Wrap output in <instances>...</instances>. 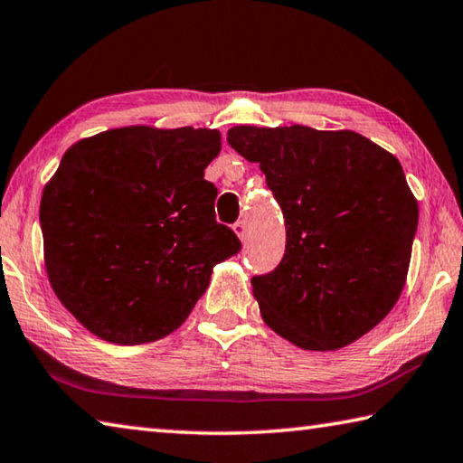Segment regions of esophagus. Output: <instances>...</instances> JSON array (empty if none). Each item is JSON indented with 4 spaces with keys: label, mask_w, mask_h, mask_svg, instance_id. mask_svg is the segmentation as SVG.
<instances>
[{
    "label": "esophagus",
    "mask_w": 463,
    "mask_h": 463,
    "mask_svg": "<svg viewBox=\"0 0 463 463\" xmlns=\"http://www.w3.org/2000/svg\"><path fill=\"white\" fill-rule=\"evenodd\" d=\"M232 231H234V234H237V237L241 239V241H245L247 239V222L245 221H239V222H234L232 224Z\"/></svg>",
    "instance_id": "34e87169"
}]
</instances>
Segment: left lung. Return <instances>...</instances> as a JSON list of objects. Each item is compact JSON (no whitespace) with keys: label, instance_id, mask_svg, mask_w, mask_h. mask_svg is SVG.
<instances>
[{"label":"left lung","instance_id":"obj_1","mask_svg":"<svg viewBox=\"0 0 463 463\" xmlns=\"http://www.w3.org/2000/svg\"><path fill=\"white\" fill-rule=\"evenodd\" d=\"M226 139L259 164L288 229L281 263L250 279L263 322L304 350L363 338L407 281L419 206L399 159L348 129L239 125Z\"/></svg>","mask_w":463,"mask_h":463}]
</instances>
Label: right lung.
Returning <instances> with one entry per match:
<instances>
[{"label": "right lung", "instance_id": "obj_1", "mask_svg": "<svg viewBox=\"0 0 463 463\" xmlns=\"http://www.w3.org/2000/svg\"><path fill=\"white\" fill-rule=\"evenodd\" d=\"M216 129H109L66 149L40 203L44 263L62 306L99 338L133 346L186 322L213 267L241 241L218 224L204 170Z\"/></svg>", "mask_w": 463, "mask_h": 463}]
</instances>
